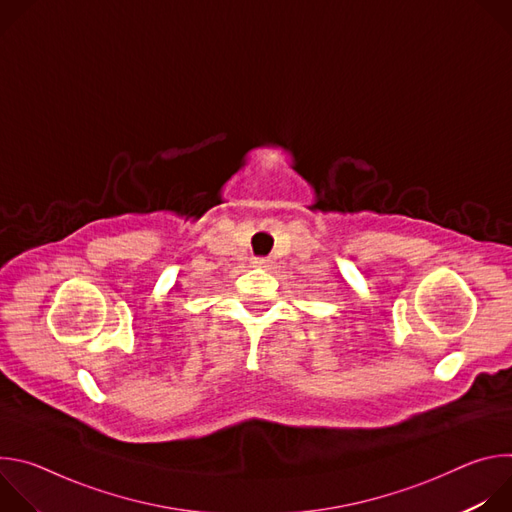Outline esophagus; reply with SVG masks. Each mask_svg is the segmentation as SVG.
<instances>
[{
    "label": "esophagus",
    "mask_w": 512,
    "mask_h": 512,
    "mask_svg": "<svg viewBox=\"0 0 512 512\" xmlns=\"http://www.w3.org/2000/svg\"><path fill=\"white\" fill-rule=\"evenodd\" d=\"M269 263H271V261H269L267 257H257V259L253 261L255 267H269Z\"/></svg>",
    "instance_id": "34e87169"
}]
</instances>
